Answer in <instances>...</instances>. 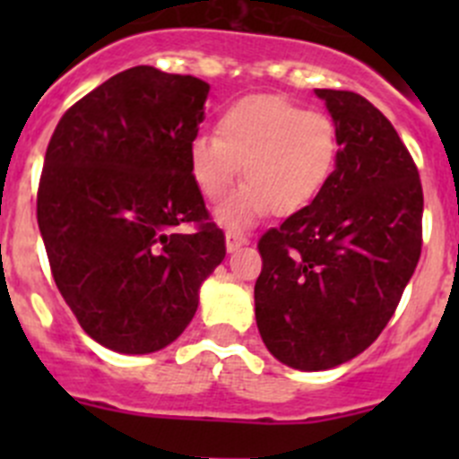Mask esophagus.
<instances>
[{
    "mask_svg": "<svg viewBox=\"0 0 459 459\" xmlns=\"http://www.w3.org/2000/svg\"><path fill=\"white\" fill-rule=\"evenodd\" d=\"M244 244H248V238L244 233H235V230H229V233H226V251L229 253L239 251Z\"/></svg>",
    "mask_w": 459,
    "mask_h": 459,
    "instance_id": "34e87169",
    "label": "esophagus"
}]
</instances>
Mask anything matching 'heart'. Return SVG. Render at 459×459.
I'll return each mask as SVG.
<instances>
[{
	"instance_id": "obj_1",
	"label": "heart",
	"mask_w": 459,
	"mask_h": 459,
	"mask_svg": "<svg viewBox=\"0 0 459 459\" xmlns=\"http://www.w3.org/2000/svg\"><path fill=\"white\" fill-rule=\"evenodd\" d=\"M337 128L328 115L304 110L277 95H251L221 110L215 137L200 135L188 148V170L206 200L244 186L221 202L215 221L244 230L268 211L295 215L317 200L335 170Z\"/></svg>"
}]
</instances>
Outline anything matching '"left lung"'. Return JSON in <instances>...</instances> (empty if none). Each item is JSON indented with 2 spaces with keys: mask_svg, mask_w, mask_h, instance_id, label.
<instances>
[{
  "mask_svg": "<svg viewBox=\"0 0 459 459\" xmlns=\"http://www.w3.org/2000/svg\"><path fill=\"white\" fill-rule=\"evenodd\" d=\"M335 122L326 188L262 235L259 335L298 371H328L377 340L422 251V184L393 124L362 95L316 88Z\"/></svg>",
  "mask_w": 459,
  "mask_h": 459,
  "instance_id": "8db88e82",
  "label": "left lung"
}]
</instances>
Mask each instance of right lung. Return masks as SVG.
<instances>
[{
	"label": "right lung",
	"instance_id": "add662e5",
	"mask_svg": "<svg viewBox=\"0 0 459 459\" xmlns=\"http://www.w3.org/2000/svg\"><path fill=\"white\" fill-rule=\"evenodd\" d=\"M211 86L135 66L66 110L46 148L37 224L59 293L97 344L146 355L178 340L226 255L188 170Z\"/></svg>",
	"mask_w": 459,
	"mask_h": 459
}]
</instances>
